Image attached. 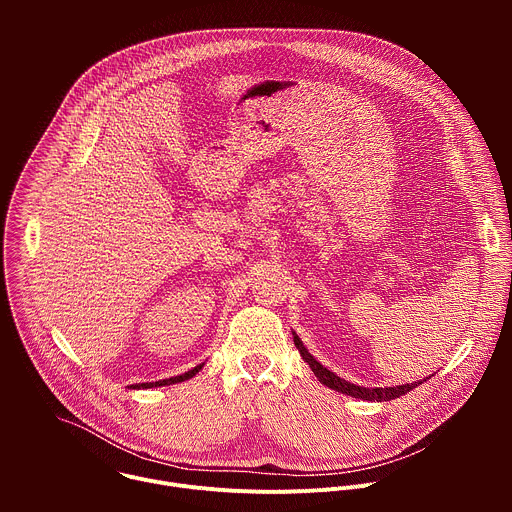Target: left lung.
<instances>
[{"label":"left lung","mask_w":512,"mask_h":512,"mask_svg":"<svg viewBox=\"0 0 512 512\" xmlns=\"http://www.w3.org/2000/svg\"><path fill=\"white\" fill-rule=\"evenodd\" d=\"M294 342L302 354V358L310 364V369L314 371V375L318 377V381L338 393H344V395H350L354 399H362V401H391V399H397L401 395H407L409 391H413L417 385H421V381L417 383H407V385H397V387H375V389H367V387H358V385H352L344 379H340L338 375L330 373L326 367H322V364L308 352V348L302 344V340L294 334ZM425 381V379H423Z\"/></svg>","instance_id":"1"}]
</instances>
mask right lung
<instances>
[{"label": "right lung", "mask_w": 512, "mask_h": 512, "mask_svg": "<svg viewBox=\"0 0 512 512\" xmlns=\"http://www.w3.org/2000/svg\"><path fill=\"white\" fill-rule=\"evenodd\" d=\"M200 369H202V364H198V367H194L192 371H188L184 375H178V377H172V379H164V381H156V383H135V385H129V387L131 389H152V387H164V385H172V383H182V381L192 379Z\"/></svg>", "instance_id": "1"}]
</instances>
